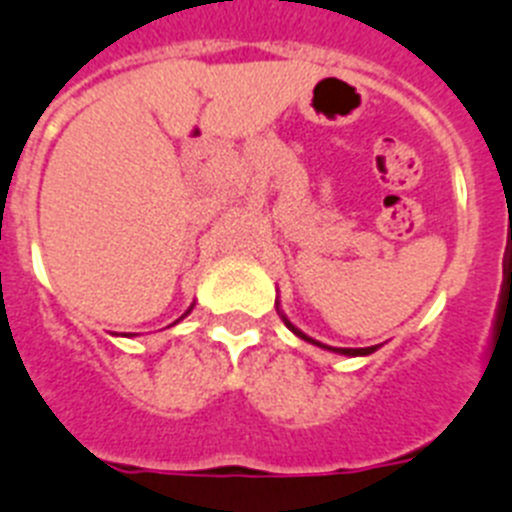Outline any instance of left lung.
I'll list each match as a JSON object with an SVG mask.
<instances>
[{"label":"left lung","mask_w":512,"mask_h":512,"mask_svg":"<svg viewBox=\"0 0 512 512\" xmlns=\"http://www.w3.org/2000/svg\"><path fill=\"white\" fill-rule=\"evenodd\" d=\"M282 318H285V316H282ZM285 326H287V329L292 331V334H298L300 339H305V342L316 344V347H323V349H334V347H326V344L316 342V339H310V336H305L303 331H300V329H295V326H292V323L287 321V318H285ZM375 349H378V347H362V349H334V352H339V355H352V357H355V355H373Z\"/></svg>","instance_id":"8db88e82"}]
</instances>
